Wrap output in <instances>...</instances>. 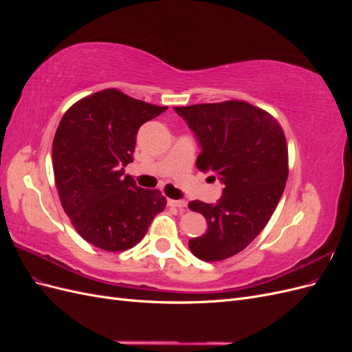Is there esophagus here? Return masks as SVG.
Masks as SVG:
<instances>
[{
    "instance_id": "obj_1",
    "label": "esophagus",
    "mask_w": 352,
    "mask_h": 352,
    "mask_svg": "<svg viewBox=\"0 0 352 352\" xmlns=\"http://www.w3.org/2000/svg\"><path fill=\"white\" fill-rule=\"evenodd\" d=\"M167 202L170 207H176L179 210H184L186 207V201H184V199H168Z\"/></svg>"
}]
</instances>
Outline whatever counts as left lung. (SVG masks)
I'll use <instances>...</instances> for the list:
<instances>
[{
	"label": "left lung",
	"instance_id": "left-lung-1",
	"mask_svg": "<svg viewBox=\"0 0 352 352\" xmlns=\"http://www.w3.org/2000/svg\"><path fill=\"white\" fill-rule=\"evenodd\" d=\"M201 146L197 167L223 184L216 204L190 201L206 217L204 235L189 239L202 261H221L245 250L267 225L287 179V146L280 124L254 105L225 102L175 107Z\"/></svg>",
	"mask_w": 352,
	"mask_h": 352
}]
</instances>
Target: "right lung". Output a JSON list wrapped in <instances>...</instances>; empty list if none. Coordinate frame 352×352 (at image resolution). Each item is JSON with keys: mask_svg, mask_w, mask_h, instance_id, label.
<instances>
[{"mask_svg": "<svg viewBox=\"0 0 352 352\" xmlns=\"http://www.w3.org/2000/svg\"><path fill=\"white\" fill-rule=\"evenodd\" d=\"M166 110L111 88L82 98L63 116L52 141L56 186L72 225L97 248L135 247L167 204L158 189L136 186L124 175L140 127Z\"/></svg>", "mask_w": 352, "mask_h": 352, "instance_id": "obj_1", "label": "right lung"}]
</instances>
